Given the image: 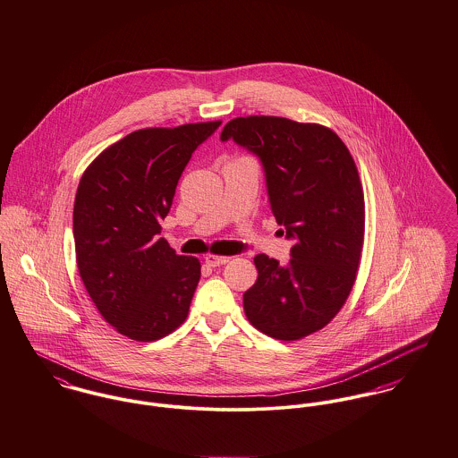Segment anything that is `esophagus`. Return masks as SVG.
<instances>
[{
    "mask_svg": "<svg viewBox=\"0 0 458 458\" xmlns=\"http://www.w3.org/2000/svg\"><path fill=\"white\" fill-rule=\"evenodd\" d=\"M228 261H230V258H226V256H216V254H207L205 256V263L208 267H221V265H225Z\"/></svg>",
    "mask_w": 458,
    "mask_h": 458,
    "instance_id": "obj_1",
    "label": "esophagus"
}]
</instances>
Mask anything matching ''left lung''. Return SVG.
Segmentation results:
<instances>
[{
  "mask_svg": "<svg viewBox=\"0 0 458 458\" xmlns=\"http://www.w3.org/2000/svg\"><path fill=\"white\" fill-rule=\"evenodd\" d=\"M221 140L261 161L272 214L293 241L286 265L254 256L246 316L274 339H302L332 321L355 284L365 228L355 161L332 130L286 117L232 119Z\"/></svg>",
  "mask_w": 458,
  "mask_h": 458,
  "instance_id": "1",
  "label": "left lung"
}]
</instances>
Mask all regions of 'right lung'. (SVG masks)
<instances>
[{"label":"right lung","mask_w":458,"mask_h":458,"mask_svg":"<svg viewBox=\"0 0 458 458\" xmlns=\"http://www.w3.org/2000/svg\"><path fill=\"white\" fill-rule=\"evenodd\" d=\"M221 121L139 130L84 172L73 205L77 267L103 319L133 341H156L184 323L200 261L159 237L177 182Z\"/></svg>","instance_id":"obj_1"}]
</instances>
